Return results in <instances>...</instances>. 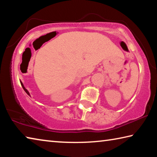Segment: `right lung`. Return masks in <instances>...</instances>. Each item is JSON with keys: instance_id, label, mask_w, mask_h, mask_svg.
<instances>
[{"instance_id": "obj_1", "label": "right lung", "mask_w": 157, "mask_h": 157, "mask_svg": "<svg viewBox=\"0 0 157 157\" xmlns=\"http://www.w3.org/2000/svg\"><path fill=\"white\" fill-rule=\"evenodd\" d=\"M21 86H22V87H23V89H24V91H25L26 92V94H28V95H30V94H29V92L28 91V90H27V89H26L25 88V87H24V86H23V83H22V82H21Z\"/></svg>"}]
</instances>
